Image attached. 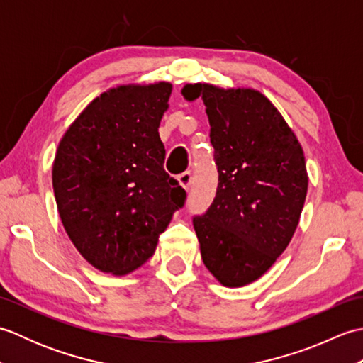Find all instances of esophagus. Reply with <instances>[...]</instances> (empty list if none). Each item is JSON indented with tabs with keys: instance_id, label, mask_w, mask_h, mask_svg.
<instances>
[{
	"instance_id": "esophagus-1",
	"label": "esophagus",
	"mask_w": 363,
	"mask_h": 363,
	"mask_svg": "<svg viewBox=\"0 0 363 363\" xmlns=\"http://www.w3.org/2000/svg\"><path fill=\"white\" fill-rule=\"evenodd\" d=\"M177 179H179L181 186L184 189L189 190L191 187V184H194V173H191V172H184L182 174H179V177H177Z\"/></svg>"
}]
</instances>
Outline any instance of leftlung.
I'll use <instances>...</instances> for the list:
<instances>
[{
    "instance_id": "obj_1",
    "label": "left lung",
    "mask_w": 363,
    "mask_h": 363,
    "mask_svg": "<svg viewBox=\"0 0 363 363\" xmlns=\"http://www.w3.org/2000/svg\"><path fill=\"white\" fill-rule=\"evenodd\" d=\"M211 125L218 187L194 228L207 269L226 285L259 279L290 243L307 195L304 152L268 99L251 89L195 84Z\"/></svg>"
}]
</instances>
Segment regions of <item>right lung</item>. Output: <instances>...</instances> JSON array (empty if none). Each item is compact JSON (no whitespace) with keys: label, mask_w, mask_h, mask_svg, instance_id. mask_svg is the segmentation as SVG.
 <instances>
[{"label":"right lung","mask_w":363,"mask_h":363,"mask_svg":"<svg viewBox=\"0 0 363 363\" xmlns=\"http://www.w3.org/2000/svg\"><path fill=\"white\" fill-rule=\"evenodd\" d=\"M172 84L123 86L94 99L59 143L52 189L82 257L126 274L148 260L187 194L165 168L159 137Z\"/></svg>","instance_id":"1"}]
</instances>
